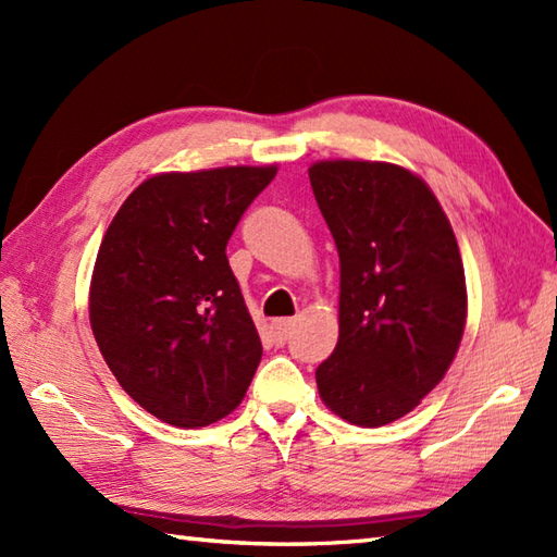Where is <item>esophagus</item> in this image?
Masks as SVG:
<instances>
[{
    "mask_svg": "<svg viewBox=\"0 0 557 557\" xmlns=\"http://www.w3.org/2000/svg\"><path fill=\"white\" fill-rule=\"evenodd\" d=\"M270 330H272V339H275L277 345H285L294 330V321L292 318H277V321H272Z\"/></svg>",
    "mask_w": 557,
    "mask_h": 557,
    "instance_id": "1",
    "label": "esophagus"
}]
</instances>
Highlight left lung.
<instances>
[{
	"instance_id": "obj_1",
	"label": "left lung",
	"mask_w": 557,
	"mask_h": 557,
	"mask_svg": "<svg viewBox=\"0 0 557 557\" xmlns=\"http://www.w3.org/2000/svg\"><path fill=\"white\" fill-rule=\"evenodd\" d=\"M309 180L339 253V337L318 393L339 419L377 429L417 409L455 361L465 265L431 186L401 164L318 160Z\"/></svg>"
}]
</instances>
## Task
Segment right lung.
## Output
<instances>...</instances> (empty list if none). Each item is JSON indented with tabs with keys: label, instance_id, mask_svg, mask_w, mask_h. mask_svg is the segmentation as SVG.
I'll return each instance as SVG.
<instances>
[{
	"label": "right lung",
	"instance_id": "obj_1",
	"mask_svg": "<svg viewBox=\"0 0 557 557\" xmlns=\"http://www.w3.org/2000/svg\"><path fill=\"white\" fill-rule=\"evenodd\" d=\"M275 174L277 164L152 174L102 236L92 335L126 395L176 429L232 413L263 357L224 248Z\"/></svg>",
	"mask_w": 557,
	"mask_h": 557
}]
</instances>
